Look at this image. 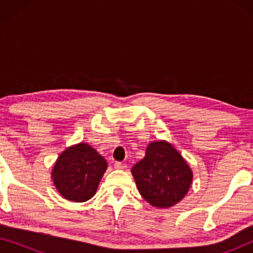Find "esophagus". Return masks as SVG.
<instances>
[{
  "label": "esophagus",
  "instance_id": "1",
  "mask_svg": "<svg viewBox=\"0 0 253 253\" xmlns=\"http://www.w3.org/2000/svg\"><path fill=\"white\" fill-rule=\"evenodd\" d=\"M114 168L117 169V170H122V169L126 168V165L122 164V162H115V165H114Z\"/></svg>",
  "mask_w": 253,
  "mask_h": 253
}]
</instances>
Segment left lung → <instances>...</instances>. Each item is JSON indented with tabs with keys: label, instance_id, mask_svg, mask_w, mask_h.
I'll return each mask as SVG.
<instances>
[{
	"label": "left lung",
	"instance_id": "8db88e82",
	"mask_svg": "<svg viewBox=\"0 0 253 253\" xmlns=\"http://www.w3.org/2000/svg\"><path fill=\"white\" fill-rule=\"evenodd\" d=\"M131 172L141 197L159 209L181 202L193 176L179 152L166 140L148 144L144 159L133 166Z\"/></svg>",
	"mask_w": 253,
	"mask_h": 253
}]
</instances>
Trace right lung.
<instances>
[{"mask_svg":"<svg viewBox=\"0 0 253 253\" xmlns=\"http://www.w3.org/2000/svg\"><path fill=\"white\" fill-rule=\"evenodd\" d=\"M107 166V161L91 145L79 143L60 154L51 178L63 198L83 203L95 195Z\"/></svg>","mask_w":253,"mask_h":253,"instance_id":"1","label":"right lung"}]
</instances>
